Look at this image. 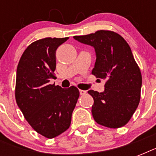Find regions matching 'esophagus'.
I'll return each mask as SVG.
<instances>
[{"instance_id":"obj_1","label":"esophagus","mask_w":156,"mask_h":156,"mask_svg":"<svg viewBox=\"0 0 156 156\" xmlns=\"http://www.w3.org/2000/svg\"><path fill=\"white\" fill-rule=\"evenodd\" d=\"M79 92H80V95H85L86 93H87V91L83 90H79Z\"/></svg>"}]
</instances>
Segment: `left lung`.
<instances>
[{"instance_id":"8db88e82","label":"left lung","mask_w":156,"mask_h":156,"mask_svg":"<svg viewBox=\"0 0 156 156\" xmlns=\"http://www.w3.org/2000/svg\"><path fill=\"white\" fill-rule=\"evenodd\" d=\"M74 40L95 48L93 75L105 79L104 92L88 90L94 99L91 112L95 121L108 128L126 126L140 101L142 74L125 39L111 30H100Z\"/></svg>"}]
</instances>
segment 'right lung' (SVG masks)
Returning <instances> with one entry per match:
<instances>
[{"instance_id":"right-lung-1","label":"right lung","mask_w":156,"mask_h":156,"mask_svg":"<svg viewBox=\"0 0 156 156\" xmlns=\"http://www.w3.org/2000/svg\"><path fill=\"white\" fill-rule=\"evenodd\" d=\"M68 39L48 37L33 42L23 53L17 68V104L30 126L48 138L68 129L79 97L76 87L63 89L49 84L56 69V49Z\"/></svg>"}]
</instances>
